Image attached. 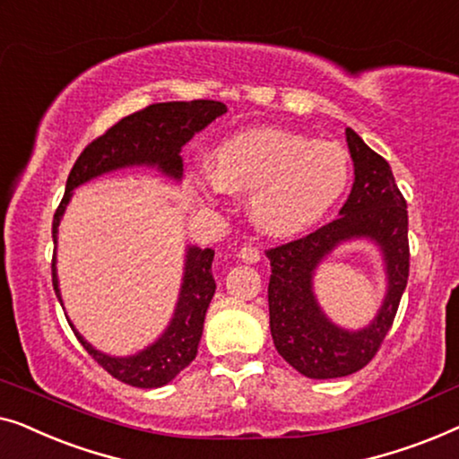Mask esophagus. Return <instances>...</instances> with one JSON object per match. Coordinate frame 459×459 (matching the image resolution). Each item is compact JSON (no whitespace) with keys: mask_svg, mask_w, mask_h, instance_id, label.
<instances>
[{"mask_svg":"<svg viewBox=\"0 0 459 459\" xmlns=\"http://www.w3.org/2000/svg\"><path fill=\"white\" fill-rule=\"evenodd\" d=\"M237 257L245 264H257L260 262L262 254H260V247H255V245L249 243V245H241V247L237 249Z\"/></svg>","mask_w":459,"mask_h":459,"instance_id":"1","label":"esophagus"}]
</instances>
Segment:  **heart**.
Returning <instances> with one entry per match:
<instances>
[{
	"label": "heart",
	"mask_w": 459,
	"mask_h": 459,
	"mask_svg": "<svg viewBox=\"0 0 459 459\" xmlns=\"http://www.w3.org/2000/svg\"><path fill=\"white\" fill-rule=\"evenodd\" d=\"M350 180L347 152L281 128H257L218 147L214 172L199 177L205 195H247L255 227L287 237L312 227L337 204Z\"/></svg>",
	"instance_id": "1"
}]
</instances>
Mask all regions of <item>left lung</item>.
I'll return each instance as SVG.
<instances>
[{"mask_svg":"<svg viewBox=\"0 0 459 459\" xmlns=\"http://www.w3.org/2000/svg\"><path fill=\"white\" fill-rule=\"evenodd\" d=\"M353 160L351 193L337 221L266 251L270 268V333L276 351L307 378H341L364 368L377 356L395 320L408 285L410 243L408 205L397 189L391 166L372 152L359 134L345 128ZM351 238H370L381 247L387 273V295L366 329L347 332L325 318L313 295L317 264Z\"/></svg>","mask_w":459,"mask_h":459,"instance_id":"1","label":"left lung"}]
</instances>
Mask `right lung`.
Returning <instances> with one entry per match:
<instances>
[{"label": "right lung", "instance_id": "add662e5", "mask_svg": "<svg viewBox=\"0 0 459 459\" xmlns=\"http://www.w3.org/2000/svg\"><path fill=\"white\" fill-rule=\"evenodd\" d=\"M224 112H227V106L214 100L153 103L116 122L101 137L91 141L68 174L66 193L57 205L54 224H51L54 245H57V227H60L62 214L76 186L126 166H156L166 177L178 180L183 177V158H180L183 145ZM185 257V274L177 309L162 337L147 350L128 358H112L87 343L73 326V322H68L89 356L120 383L139 386V389H158L170 383L183 368L195 359L205 312L216 291V281L212 276L214 249H199L193 245V247H186ZM51 281H54L57 299L62 303L56 274V254L51 260Z\"/></svg>", "mask_w": 459, "mask_h": 459}]
</instances>
